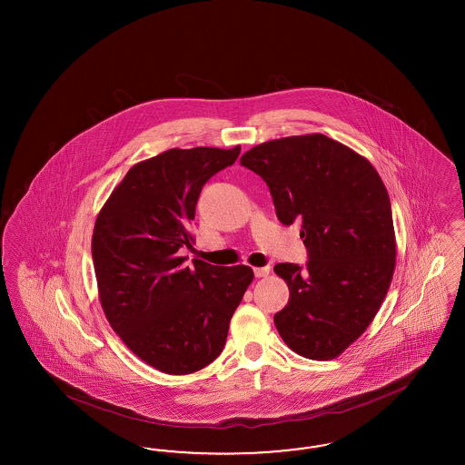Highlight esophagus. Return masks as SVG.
<instances>
[{"mask_svg":"<svg viewBox=\"0 0 465 465\" xmlns=\"http://www.w3.org/2000/svg\"><path fill=\"white\" fill-rule=\"evenodd\" d=\"M269 271H271L269 266H264V268H253V274H255V278H266L269 274Z\"/></svg>","mask_w":465,"mask_h":465,"instance_id":"esophagus-1","label":"esophagus"}]
</instances>
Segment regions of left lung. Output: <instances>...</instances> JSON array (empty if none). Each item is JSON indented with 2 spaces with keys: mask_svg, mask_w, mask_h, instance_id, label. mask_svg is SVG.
Listing matches in <instances>:
<instances>
[{
  "mask_svg": "<svg viewBox=\"0 0 465 465\" xmlns=\"http://www.w3.org/2000/svg\"><path fill=\"white\" fill-rule=\"evenodd\" d=\"M268 183L282 225L302 222L307 269L274 266L288 305L274 324L290 350L334 360L371 324L395 269L391 199L379 172L324 134L266 141L240 158Z\"/></svg>",
  "mask_w": 465,
  "mask_h": 465,
  "instance_id": "1",
  "label": "left lung"
}]
</instances>
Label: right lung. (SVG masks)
Instances as JSON below:
<instances>
[{
	"instance_id": "obj_1",
	"label": "right lung",
	"mask_w": 465,
	"mask_h": 465,
	"mask_svg": "<svg viewBox=\"0 0 465 465\" xmlns=\"http://www.w3.org/2000/svg\"><path fill=\"white\" fill-rule=\"evenodd\" d=\"M232 150L172 148L133 165L102 206L92 235L100 305L146 365L189 375L223 351L228 325L253 280L249 266L185 268L203 185L232 165Z\"/></svg>"
}]
</instances>
